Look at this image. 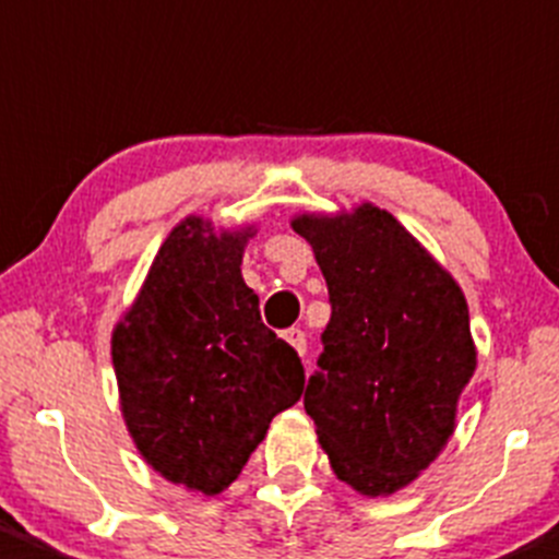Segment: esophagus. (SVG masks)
<instances>
[{
  "instance_id": "34e87169",
  "label": "esophagus",
  "mask_w": 559,
  "mask_h": 559,
  "mask_svg": "<svg viewBox=\"0 0 559 559\" xmlns=\"http://www.w3.org/2000/svg\"><path fill=\"white\" fill-rule=\"evenodd\" d=\"M284 338L292 344V350H295L297 356L300 358L306 356V333L300 331V328H292V331H286Z\"/></svg>"
}]
</instances>
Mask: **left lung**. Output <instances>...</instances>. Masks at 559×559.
I'll list each match as a JSON object with an SVG mask.
<instances>
[{"instance_id":"left-lung-1","label":"left lung","mask_w":559,"mask_h":559,"mask_svg":"<svg viewBox=\"0 0 559 559\" xmlns=\"http://www.w3.org/2000/svg\"><path fill=\"white\" fill-rule=\"evenodd\" d=\"M289 223L314 250L333 309L306 414L342 483L361 497H391L455 432L457 403L477 369L466 295L374 203L300 212Z\"/></svg>"}]
</instances>
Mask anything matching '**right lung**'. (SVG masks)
I'll list each match as a JSON object with an SVG mask.
<instances>
[{"mask_svg": "<svg viewBox=\"0 0 559 559\" xmlns=\"http://www.w3.org/2000/svg\"><path fill=\"white\" fill-rule=\"evenodd\" d=\"M255 223H176L112 328L123 425L168 483L217 497L239 477L275 414L304 394V367L259 317L242 278Z\"/></svg>", "mask_w": 559, "mask_h": 559, "instance_id": "right-lung-1", "label": "right lung"}]
</instances>
